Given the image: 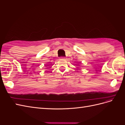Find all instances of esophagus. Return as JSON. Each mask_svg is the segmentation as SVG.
<instances>
[{"label":"esophagus","mask_w":125,"mask_h":125,"mask_svg":"<svg viewBox=\"0 0 125 125\" xmlns=\"http://www.w3.org/2000/svg\"><path fill=\"white\" fill-rule=\"evenodd\" d=\"M60 58H61L62 59H66L65 57H60Z\"/></svg>","instance_id":"34e87169"}]
</instances>
